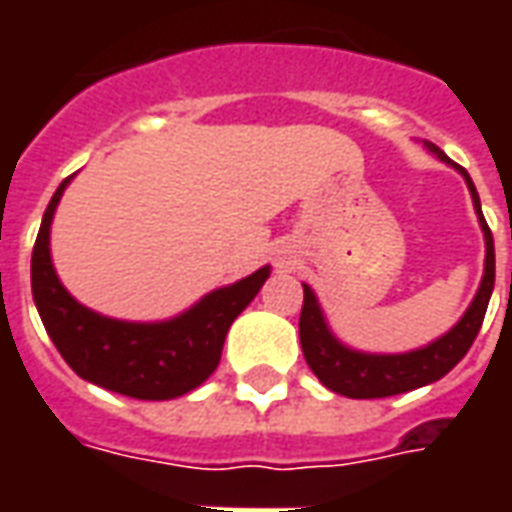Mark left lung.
Returning a JSON list of instances; mask_svg holds the SVG:
<instances>
[{
	"mask_svg": "<svg viewBox=\"0 0 512 512\" xmlns=\"http://www.w3.org/2000/svg\"><path fill=\"white\" fill-rule=\"evenodd\" d=\"M425 147L447 167L458 169L466 180V186H469L474 213H477V222H480L485 238V268L480 288L474 293L472 304L461 315V321L455 323L450 332L436 337L433 343L406 351V354H367V351H356L351 345H345L332 332L315 290L310 285H301L304 288V307H301L299 318L301 351H304V359H307L312 373L318 376V381L337 395L373 400V397L403 395V392H411L419 386L433 384L461 362L466 351L472 348L480 326H483L485 310H488V301L494 293V235L483 219L480 197H477L469 172L458 167L455 161H450L444 156V150H439L433 142H425Z\"/></svg>",
	"mask_w": 512,
	"mask_h": 512,
	"instance_id": "left-lung-1",
	"label": "left lung"
}]
</instances>
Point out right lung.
<instances>
[{
    "mask_svg": "<svg viewBox=\"0 0 512 512\" xmlns=\"http://www.w3.org/2000/svg\"><path fill=\"white\" fill-rule=\"evenodd\" d=\"M62 180L32 249V299L62 359L84 381L136 400H172L197 389L222 359L224 337L271 274V266L205 293L167 321H120L84 307L62 285L51 260V222L68 189Z\"/></svg>",
    "mask_w": 512,
    "mask_h": 512,
    "instance_id": "add662e5",
    "label": "right lung"
}]
</instances>
